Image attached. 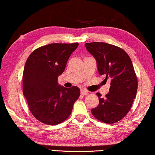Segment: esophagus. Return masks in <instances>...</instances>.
Masks as SVG:
<instances>
[{
    "label": "esophagus",
    "instance_id": "esophagus-1",
    "mask_svg": "<svg viewBox=\"0 0 155 155\" xmlns=\"http://www.w3.org/2000/svg\"><path fill=\"white\" fill-rule=\"evenodd\" d=\"M88 93V91L86 90V89L84 88H82L81 90V94L82 95H87Z\"/></svg>",
    "mask_w": 155,
    "mask_h": 155
}]
</instances>
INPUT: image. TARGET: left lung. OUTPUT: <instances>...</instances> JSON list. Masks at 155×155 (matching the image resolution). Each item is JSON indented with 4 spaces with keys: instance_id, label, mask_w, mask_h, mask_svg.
Listing matches in <instances>:
<instances>
[{
    "instance_id": "left-lung-1",
    "label": "left lung",
    "mask_w": 155,
    "mask_h": 155,
    "mask_svg": "<svg viewBox=\"0 0 155 155\" xmlns=\"http://www.w3.org/2000/svg\"><path fill=\"white\" fill-rule=\"evenodd\" d=\"M85 47L96 60L99 74L110 81L105 96L96 93L99 104L91 112L100 121L116 123L128 114L136 95L138 79L131 60L123 49L109 43H87Z\"/></svg>"
}]
</instances>
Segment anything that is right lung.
<instances>
[{
	"label": "right lung",
	"mask_w": 155,
	"mask_h": 155,
	"mask_svg": "<svg viewBox=\"0 0 155 155\" xmlns=\"http://www.w3.org/2000/svg\"><path fill=\"white\" fill-rule=\"evenodd\" d=\"M78 43H51L30 54L23 71V94L30 112L39 121L57 125L69 117L80 95L77 86L64 88L58 83L67 60Z\"/></svg>",
	"instance_id": "obj_1"
}]
</instances>
